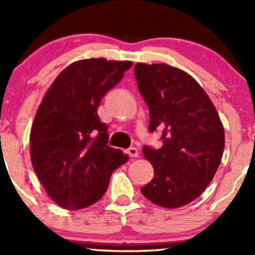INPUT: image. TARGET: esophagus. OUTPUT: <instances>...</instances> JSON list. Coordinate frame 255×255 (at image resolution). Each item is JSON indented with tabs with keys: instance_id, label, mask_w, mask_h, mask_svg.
I'll return each instance as SVG.
<instances>
[{
	"instance_id": "34e87169",
	"label": "esophagus",
	"mask_w": 255,
	"mask_h": 255,
	"mask_svg": "<svg viewBox=\"0 0 255 255\" xmlns=\"http://www.w3.org/2000/svg\"><path fill=\"white\" fill-rule=\"evenodd\" d=\"M125 153L128 155V157L133 158V157H138V150L137 148H135V147H130V148H128L125 150Z\"/></svg>"
}]
</instances>
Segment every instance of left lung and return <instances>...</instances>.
Segmentation results:
<instances>
[{
    "mask_svg": "<svg viewBox=\"0 0 255 255\" xmlns=\"http://www.w3.org/2000/svg\"><path fill=\"white\" fill-rule=\"evenodd\" d=\"M149 109V132L160 130L159 149L143 146L154 169L141 192L163 208H179L201 196L214 177L225 147L223 124L212 101L191 75L168 64L133 68Z\"/></svg>",
    "mask_w": 255,
    "mask_h": 255,
    "instance_id": "left-lung-1",
    "label": "left lung"
}]
</instances>
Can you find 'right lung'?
Returning <instances> with one entry per match:
<instances>
[{"instance_id":"add662e5","label":"right lung","mask_w":255,"mask_h":255,"mask_svg":"<svg viewBox=\"0 0 255 255\" xmlns=\"http://www.w3.org/2000/svg\"><path fill=\"white\" fill-rule=\"evenodd\" d=\"M131 62L84 59L59 74L46 92L30 132L34 170L52 201L78 210L100 201L128 155L108 146L98 106Z\"/></svg>"}]
</instances>
